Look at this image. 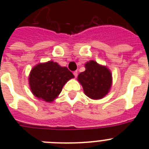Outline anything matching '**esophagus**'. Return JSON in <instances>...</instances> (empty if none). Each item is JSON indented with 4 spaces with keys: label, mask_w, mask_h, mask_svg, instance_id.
Masks as SVG:
<instances>
[{
    "label": "esophagus",
    "mask_w": 149,
    "mask_h": 149,
    "mask_svg": "<svg viewBox=\"0 0 149 149\" xmlns=\"http://www.w3.org/2000/svg\"><path fill=\"white\" fill-rule=\"evenodd\" d=\"M74 75V77H77V74H78V72H77V71H74V72H73Z\"/></svg>",
    "instance_id": "34e87169"
}]
</instances>
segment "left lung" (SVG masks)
Listing matches in <instances>:
<instances>
[{"label":"left lung","instance_id":"obj_1","mask_svg":"<svg viewBox=\"0 0 149 149\" xmlns=\"http://www.w3.org/2000/svg\"><path fill=\"white\" fill-rule=\"evenodd\" d=\"M86 70L79 74L78 81L85 94L93 99H100L107 95L111 86L112 75L105 66L91 60L85 65Z\"/></svg>","mask_w":149,"mask_h":149}]
</instances>
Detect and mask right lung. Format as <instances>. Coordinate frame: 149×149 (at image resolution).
Returning a JSON list of instances; mask_svg holds the SVG:
<instances>
[{
    "instance_id": "right-lung-1",
    "label": "right lung",
    "mask_w": 149,
    "mask_h": 149,
    "mask_svg": "<svg viewBox=\"0 0 149 149\" xmlns=\"http://www.w3.org/2000/svg\"><path fill=\"white\" fill-rule=\"evenodd\" d=\"M73 77V74L66 67H61L56 63L49 61L33 68L29 84L36 97L51 102L61 93L64 84Z\"/></svg>"
}]
</instances>
